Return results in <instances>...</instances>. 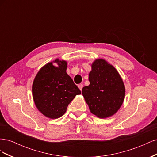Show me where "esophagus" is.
<instances>
[{
  "label": "esophagus",
  "instance_id": "obj_1",
  "mask_svg": "<svg viewBox=\"0 0 157 157\" xmlns=\"http://www.w3.org/2000/svg\"><path fill=\"white\" fill-rule=\"evenodd\" d=\"M78 87L79 88V89H80V90H82V87H83V84H79L78 85Z\"/></svg>",
  "mask_w": 157,
  "mask_h": 157
}]
</instances>
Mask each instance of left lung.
Masks as SVG:
<instances>
[{
    "label": "left lung",
    "mask_w": 157,
    "mask_h": 157,
    "mask_svg": "<svg viewBox=\"0 0 157 157\" xmlns=\"http://www.w3.org/2000/svg\"><path fill=\"white\" fill-rule=\"evenodd\" d=\"M90 84L82 94L90 111L99 118L114 115L122 105L125 87L120 75L113 65L102 59H96L89 73Z\"/></svg>",
    "instance_id": "1"
}]
</instances>
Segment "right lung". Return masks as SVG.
I'll return each mask as SVG.
<instances>
[{
    "instance_id": "add662e5",
    "label": "right lung",
    "mask_w": 157,
    "mask_h": 157,
    "mask_svg": "<svg viewBox=\"0 0 157 157\" xmlns=\"http://www.w3.org/2000/svg\"><path fill=\"white\" fill-rule=\"evenodd\" d=\"M58 67L48 63L37 73L32 92L36 107L43 115L58 118L64 115L67 107L77 95L81 94L66 73L67 62L55 60Z\"/></svg>"
}]
</instances>
